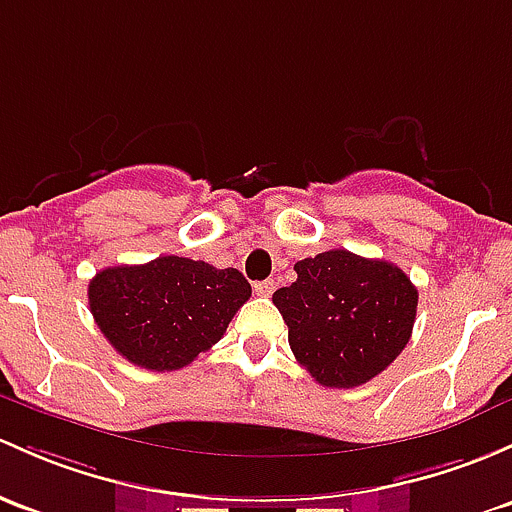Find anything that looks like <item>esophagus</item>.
I'll use <instances>...</instances> for the list:
<instances>
[{
	"instance_id": "obj_1",
	"label": "esophagus",
	"mask_w": 512,
	"mask_h": 512,
	"mask_svg": "<svg viewBox=\"0 0 512 512\" xmlns=\"http://www.w3.org/2000/svg\"><path fill=\"white\" fill-rule=\"evenodd\" d=\"M274 289H277V282H274V279H265V282H255V294H260V297H270Z\"/></svg>"
}]
</instances>
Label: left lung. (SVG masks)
<instances>
[{
	"label": "left lung",
	"instance_id": "obj_1",
	"mask_svg": "<svg viewBox=\"0 0 512 512\" xmlns=\"http://www.w3.org/2000/svg\"><path fill=\"white\" fill-rule=\"evenodd\" d=\"M297 282L272 294L294 358L324 387H358L405 351L417 287L385 260L328 250L294 265Z\"/></svg>",
	"mask_w": 512,
	"mask_h": 512
}]
</instances>
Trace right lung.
Returning a JSON list of instances; mask_svg holds the SVG:
<instances>
[{"instance_id":"1","label":"right lung","mask_w":512,"mask_h":512,"mask_svg":"<svg viewBox=\"0 0 512 512\" xmlns=\"http://www.w3.org/2000/svg\"><path fill=\"white\" fill-rule=\"evenodd\" d=\"M252 287L238 270L164 255L95 274L88 304L102 336L147 370H179L223 338Z\"/></svg>"}]
</instances>
